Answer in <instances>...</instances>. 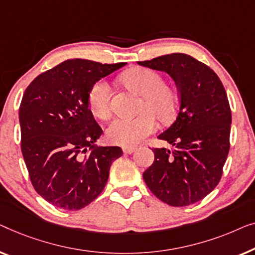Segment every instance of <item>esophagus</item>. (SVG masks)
Instances as JSON below:
<instances>
[{"instance_id": "34e87169", "label": "esophagus", "mask_w": 255, "mask_h": 255, "mask_svg": "<svg viewBox=\"0 0 255 255\" xmlns=\"http://www.w3.org/2000/svg\"><path fill=\"white\" fill-rule=\"evenodd\" d=\"M123 150H124L125 153H127V155H130V153L135 151L136 148H134V146H125Z\"/></svg>"}]
</instances>
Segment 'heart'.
I'll return each mask as SVG.
<instances>
[{
	"mask_svg": "<svg viewBox=\"0 0 255 255\" xmlns=\"http://www.w3.org/2000/svg\"><path fill=\"white\" fill-rule=\"evenodd\" d=\"M124 83L142 96L139 111L135 118H116L106 129L107 139L113 144L129 146L142 141L156 129L152 113L162 121L174 117L178 109V95L173 89L164 85L160 75L145 68L128 70L123 76ZM111 89L106 81L96 82L88 96L89 109L93 116L105 119L111 113Z\"/></svg>",
	"mask_w": 255,
	"mask_h": 255,
	"instance_id": "b5f03b06",
	"label": "heart"
}]
</instances>
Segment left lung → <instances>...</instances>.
I'll return each instance as SVG.
<instances>
[{"mask_svg": "<svg viewBox=\"0 0 255 255\" xmlns=\"http://www.w3.org/2000/svg\"><path fill=\"white\" fill-rule=\"evenodd\" d=\"M164 71L177 84V118L158 135L175 146L156 148L155 160L143 173L157 198L173 207L189 206L216 187L230 149L231 110L216 73L194 57L172 53L137 62Z\"/></svg>", "mask_w": 255, "mask_h": 255, "instance_id": "1", "label": "left lung"}]
</instances>
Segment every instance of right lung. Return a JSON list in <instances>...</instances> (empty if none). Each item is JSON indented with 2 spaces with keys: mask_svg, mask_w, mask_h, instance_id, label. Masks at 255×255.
I'll return each instance as SVG.
<instances>
[{
  "mask_svg": "<svg viewBox=\"0 0 255 255\" xmlns=\"http://www.w3.org/2000/svg\"><path fill=\"white\" fill-rule=\"evenodd\" d=\"M125 63L63 61L34 78L19 107L21 153L32 185L56 208L80 210L105 187L119 146L97 145L103 134L89 109L92 85Z\"/></svg>",
  "mask_w": 255,
  "mask_h": 255,
  "instance_id": "1",
  "label": "right lung"
}]
</instances>
